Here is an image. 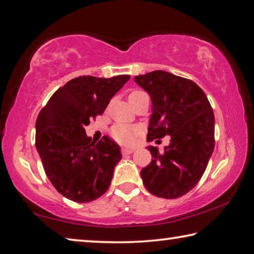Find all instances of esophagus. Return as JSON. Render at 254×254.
<instances>
[{
	"label": "esophagus",
	"mask_w": 254,
	"mask_h": 254,
	"mask_svg": "<svg viewBox=\"0 0 254 254\" xmlns=\"http://www.w3.org/2000/svg\"><path fill=\"white\" fill-rule=\"evenodd\" d=\"M134 148H130V147H124V148H122V154H124V156H126V154H130V153H132V152H134Z\"/></svg>",
	"instance_id": "obj_1"
}]
</instances>
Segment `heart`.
<instances>
[{"instance_id": "1", "label": "heart", "mask_w": 254, "mask_h": 254, "mask_svg": "<svg viewBox=\"0 0 254 254\" xmlns=\"http://www.w3.org/2000/svg\"><path fill=\"white\" fill-rule=\"evenodd\" d=\"M142 94H145V93L141 91H133L128 94V101L133 100V98L135 97H139L142 95ZM111 133H112V136H113L118 142L131 143L135 140L137 133H139V130L134 127L119 124V126H115L113 128H112Z\"/></svg>"}]
</instances>
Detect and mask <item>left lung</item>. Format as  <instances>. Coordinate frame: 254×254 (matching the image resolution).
Returning a JSON list of instances; mask_svg holds the SVG:
<instances>
[{"mask_svg":"<svg viewBox=\"0 0 254 254\" xmlns=\"http://www.w3.org/2000/svg\"><path fill=\"white\" fill-rule=\"evenodd\" d=\"M152 103L148 141L169 135L165 151L147 147L151 162L141 170L145 188L162 198H178L199 182L214 151V113L198 85L165 70L134 77Z\"/></svg>","mask_w":254,"mask_h":254,"instance_id":"obj_1","label":"left lung"}]
</instances>
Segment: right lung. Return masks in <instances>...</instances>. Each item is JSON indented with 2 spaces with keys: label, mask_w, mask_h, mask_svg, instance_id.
Segmentation results:
<instances>
[{
  "label": "right lung",
  "mask_w": 254,
  "mask_h": 254,
  "mask_svg": "<svg viewBox=\"0 0 254 254\" xmlns=\"http://www.w3.org/2000/svg\"><path fill=\"white\" fill-rule=\"evenodd\" d=\"M128 79V75L79 76L55 92L38 115L37 151L47 177L66 198L88 203L109 189L121 148L109 136L92 141L85 127L103 114Z\"/></svg>",
  "instance_id": "1"
}]
</instances>
